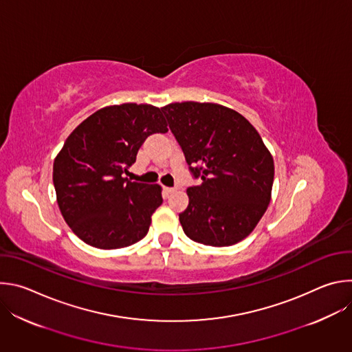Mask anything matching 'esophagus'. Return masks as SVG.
<instances>
[{"label":"esophagus","instance_id":"1","mask_svg":"<svg viewBox=\"0 0 352 352\" xmlns=\"http://www.w3.org/2000/svg\"><path fill=\"white\" fill-rule=\"evenodd\" d=\"M175 190V188H168V186H164V192L168 195V193H173Z\"/></svg>","mask_w":352,"mask_h":352}]
</instances>
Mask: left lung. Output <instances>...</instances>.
Masks as SVG:
<instances>
[{"label":"left lung","instance_id":"obj_1","mask_svg":"<svg viewBox=\"0 0 352 352\" xmlns=\"http://www.w3.org/2000/svg\"><path fill=\"white\" fill-rule=\"evenodd\" d=\"M185 160L200 184L186 189L179 214L192 241L230 246L258 226L272 197L274 162L259 132L235 110L184 102L162 107Z\"/></svg>","mask_w":352,"mask_h":352}]
</instances>
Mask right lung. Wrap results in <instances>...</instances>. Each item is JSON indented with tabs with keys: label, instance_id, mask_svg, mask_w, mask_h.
I'll list each match as a JSON object with an SVG mask.
<instances>
[{
	"label": "right lung",
	"instance_id": "1",
	"mask_svg": "<svg viewBox=\"0 0 352 352\" xmlns=\"http://www.w3.org/2000/svg\"><path fill=\"white\" fill-rule=\"evenodd\" d=\"M159 107L125 103L100 109L67 138L53 166L57 204L85 243L120 249L140 241L163 204L162 186L132 182L124 173L152 133H166Z\"/></svg>",
	"mask_w": 352,
	"mask_h": 352
}]
</instances>
